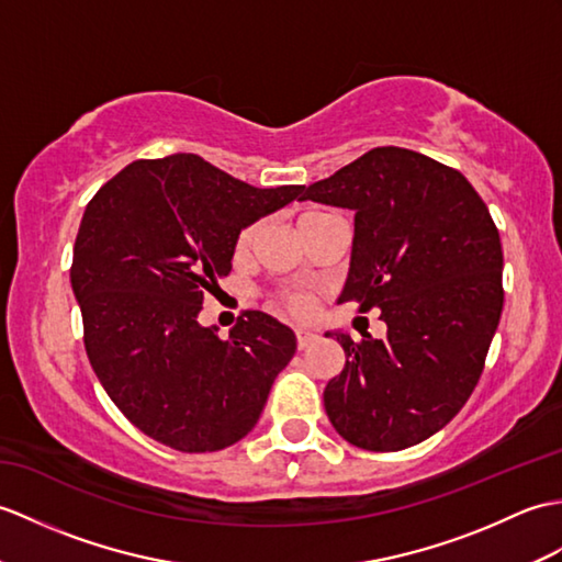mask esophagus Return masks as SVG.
Returning a JSON list of instances; mask_svg holds the SVG:
<instances>
[{"instance_id": "esophagus-1", "label": "esophagus", "mask_w": 562, "mask_h": 562, "mask_svg": "<svg viewBox=\"0 0 562 562\" xmlns=\"http://www.w3.org/2000/svg\"><path fill=\"white\" fill-rule=\"evenodd\" d=\"M294 335H296V347H299V349H306L313 340H316V333H311V330H306V328H296Z\"/></svg>"}]
</instances>
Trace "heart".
Here are the masks:
<instances>
[{
	"instance_id": "obj_1",
	"label": "heart",
	"mask_w": 562,
	"mask_h": 562,
	"mask_svg": "<svg viewBox=\"0 0 562 562\" xmlns=\"http://www.w3.org/2000/svg\"><path fill=\"white\" fill-rule=\"evenodd\" d=\"M321 217H325V213H306L302 220H299V225H304V222H311V220H321ZM258 229H260L258 222H256V225H249L246 229H241L239 239H237V254L239 256H244L246 251L251 249L256 237H258ZM284 304H286V308L294 313V316H308L311 308H313V302H311L308 296H304V294L284 296Z\"/></svg>"
}]
</instances>
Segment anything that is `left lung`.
<instances>
[{
	"label": "left lung",
	"mask_w": 562,
	"mask_h": 562,
	"mask_svg": "<svg viewBox=\"0 0 562 562\" xmlns=\"http://www.w3.org/2000/svg\"><path fill=\"white\" fill-rule=\"evenodd\" d=\"M302 201L355 211L349 276L337 302L381 308L383 340L363 333L323 390L328 419L351 446L395 452L458 414L484 371L503 311V246L462 172L383 146L311 184Z\"/></svg>",
	"instance_id": "obj_1"
}]
</instances>
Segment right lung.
I'll return each mask as SVG.
<instances>
[{"label": "right lung", "instance_id": "right-lung-1", "mask_svg": "<svg viewBox=\"0 0 562 562\" xmlns=\"http://www.w3.org/2000/svg\"><path fill=\"white\" fill-rule=\"evenodd\" d=\"M304 187L256 189L177 153L136 160L86 205L71 286L98 381L138 430L179 452H215L256 426L294 333L246 311L220 340L203 296L229 276L239 232Z\"/></svg>", "mask_w": 562, "mask_h": 562}]
</instances>
